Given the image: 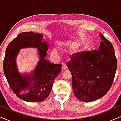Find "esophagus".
Returning a JSON list of instances; mask_svg holds the SVG:
<instances>
[{"label":"esophagus","mask_w":121,"mask_h":121,"mask_svg":"<svg viewBox=\"0 0 121 121\" xmlns=\"http://www.w3.org/2000/svg\"><path fill=\"white\" fill-rule=\"evenodd\" d=\"M67 66L66 64L65 63V62L62 63V70H66V69H67Z\"/></svg>","instance_id":"1"}]
</instances>
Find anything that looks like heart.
Returning <instances> with one entry per match:
<instances>
[{"label":"heart","mask_w":121,"mask_h":121,"mask_svg":"<svg viewBox=\"0 0 121 121\" xmlns=\"http://www.w3.org/2000/svg\"><path fill=\"white\" fill-rule=\"evenodd\" d=\"M53 52H54V53H55V54H57L58 51L57 50H54Z\"/></svg>","instance_id":"1"}]
</instances>
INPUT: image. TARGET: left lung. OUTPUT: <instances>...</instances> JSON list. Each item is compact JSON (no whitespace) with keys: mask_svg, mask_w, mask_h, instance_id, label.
<instances>
[{"mask_svg":"<svg viewBox=\"0 0 121 121\" xmlns=\"http://www.w3.org/2000/svg\"><path fill=\"white\" fill-rule=\"evenodd\" d=\"M99 50L72 55L67 66L72 74L73 94L80 101H94L105 95L113 83L117 69L113 47L101 33Z\"/></svg>","mask_w":121,"mask_h":121,"instance_id":"obj_1","label":"left lung"}]
</instances>
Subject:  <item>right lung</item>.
Returning <instances> with one entry per match:
<instances>
[{
	"instance_id": "right-lung-1",
	"label": "right lung",
	"mask_w": 121,
	"mask_h": 121,
	"mask_svg": "<svg viewBox=\"0 0 121 121\" xmlns=\"http://www.w3.org/2000/svg\"><path fill=\"white\" fill-rule=\"evenodd\" d=\"M41 34L24 32L9 43L3 61V69L11 89L17 96L27 102H42L47 98L54 81L61 71V64L51 63L45 57L48 46ZM38 48L40 60L32 73L21 75L16 66V59L21 48Z\"/></svg>"
}]
</instances>
